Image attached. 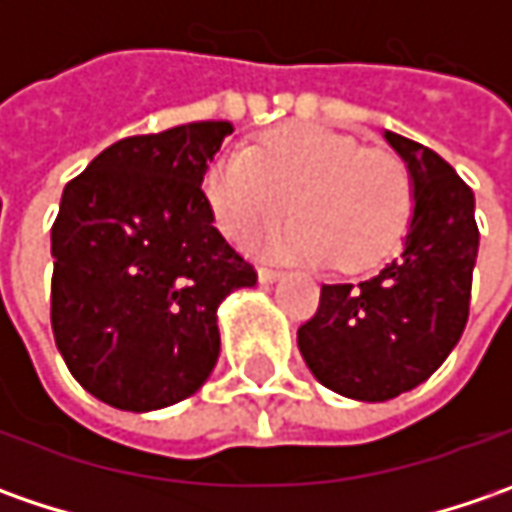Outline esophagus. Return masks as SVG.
<instances>
[{"label": "esophagus", "instance_id": "1", "mask_svg": "<svg viewBox=\"0 0 512 512\" xmlns=\"http://www.w3.org/2000/svg\"><path fill=\"white\" fill-rule=\"evenodd\" d=\"M279 276H282V273H279V270H273V267H265V265L259 267V282H262V285H273Z\"/></svg>", "mask_w": 512, "mask_h": 512}]
</instances>
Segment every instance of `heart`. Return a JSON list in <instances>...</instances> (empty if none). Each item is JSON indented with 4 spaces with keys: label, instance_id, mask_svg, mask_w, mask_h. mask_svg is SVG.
<instances>
[{
    "label": "heart",
    "instance_id": "obj_1",
    "mask_svg": "<svg viewBox=\"0 0 512 512\" xmlns=\"http://www.w3.org/2000/svg\"><path fill=\"white\" fill-rule=\"evenodd\" d=\"M219 227L233 239L282 219L256 245L279 259L342 270L376 265L399 242L413 210V179L393 150L316 125L282 128L253 150H225L205 176Z\"/></svg>",
    "mask_w": 512,
    "mask_h": 512
}]
</instances>
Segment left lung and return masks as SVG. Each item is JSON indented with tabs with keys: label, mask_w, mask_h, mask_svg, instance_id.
I'll return each mask as SVG.
<instances>
[{
	"label": "left lung",
	"mask_w": 512,
	"mask_h": 512,
	"mask_svg": "<svg viewBox=\"0 0 512 512\" xmlns=\"http://www.w3.org/2000/svg\"><path fill=\"white\" fill-rule=\"evenodd\" d=\"M387 145L413 179L402 250L359 285H322L299 327L310 373L356 402H387L427 382L459 344L479 256L473 190L439 153L393 130Z\"/></svg>",
	"instance_id": "left-lung-1"
}]
</instances>
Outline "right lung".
<instances>
[{
	"label": "right lung",
	"mask_w": 512,
	"mask_h": 512,
	"mask_svg": "<svg viewBox=\"0 0 512 512\" xmlns=\"http://www.w3.org/2000/svg\"><path fill=\"white\" fill-rule=\"evenodd\" d=\"M230 122L130 136L68 182L50 230V325L73 379L148 413L193 396L219 359L216 310L256 270L202 193Z\"/></svg>",
	"instance_id": "1"
}]
</instances>
